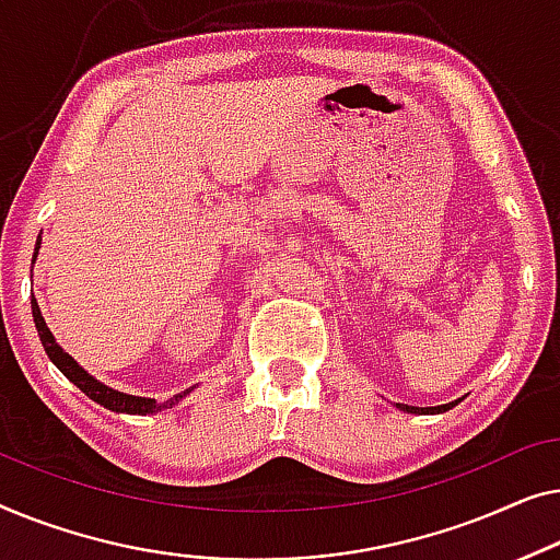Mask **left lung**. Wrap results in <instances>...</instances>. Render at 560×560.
<instances>
[{
    "mask_svg": "<svg viewBox=\"0 0 560 560\" xmlns=\"http://www.w3.org/2000/svg\"><path fill=\"white\" fill-rule=\"evenodd\" d=\"M454 406H456V400H452V404H446V406H434V408H419V406H398V408H400V411H408V413H444Z\"/></svg>",
    "mask_w": 560,
    "mask_h": 560,
    "instance_id": "8db88e82",
    "label": "left lung"
}]
</instances>
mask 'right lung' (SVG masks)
I'll return each instance as SVG.
<instances>
[{
  "label": "right lung",
  "mask_w": 560,
  "mask_h": 560,
  "mask_svg": "<svg viewBox=\"0 0 560 560\" xmlns=\"http://www.w3.org/2000/svg\"><path fill=\"white\" fill-rule=\"evenodd\" d=\"M37 254V248H35ZM33 317H35V327H37V335H40V342L43 348L47 352V358H50L55 362V368L60 370L62 375L68 377L70 383L78 385L85 396H89L91 400H96V404H101L104 408H108V411H116V413H139V416H147V413H160L164 411V408H172L177 404L179 398L185 396V393H179V396L170 398V400H154V398H139V396H126V393H119L114 388H108V385L98 383L96 377H91L85 370L78 365V362L68 355V352H62V348L58 342L52 340V332L47 329L43 314H40V306H37V302L33 299Z\"/></svg>",
  "instance_id": "right-lung-1"
}]
</instances>
